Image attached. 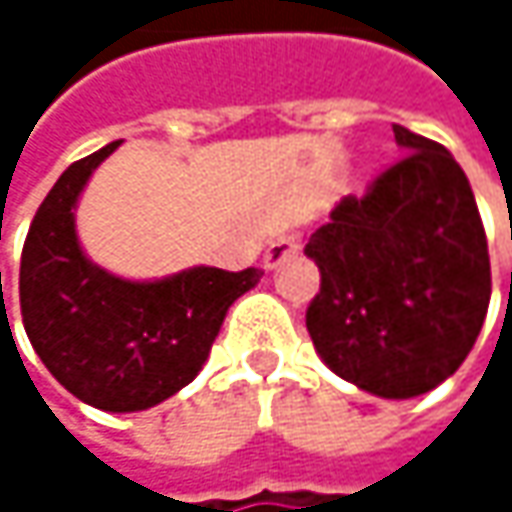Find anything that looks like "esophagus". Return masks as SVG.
<instances>
[{"label":"esophagus","instance_id":"esophagus-1","mask_svg":"<svg viewBox=\"0 0 512 512\" xmlns=\"http://www.w3.org/2000/svg\"><path fill=\"white\" fill-rule=\"evenodd\" d=\"M293 255H299V237L281 234V237H275V240L269 243V249H266V255H263V266H266V269H278L284 260H290Z\"/></svg>","mask_w":512,"mask_h":512}]
</instances>
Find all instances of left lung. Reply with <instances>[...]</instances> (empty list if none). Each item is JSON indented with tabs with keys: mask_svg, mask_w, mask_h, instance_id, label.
Masks as SVG:
<instances>
[{
	"mask_svg": "<svg viewBox=\"0 0 512 512\" xmlns=\"http://www.w3.org/2000/svg\"><path fill=\"white\" fill-rule=\"evenodd\" d=\"M403 159L364 198H341L305 255L320 293L305 326L332 373L385 400L457 373L486 320L492 275L483 222L460 162L394 124Z\"/></svg>",
	"mask_w": 512,
	"mask_h": 512,
	"instance_id": "1",
	"label": "left lung"
}]
</instances>
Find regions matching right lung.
Returning a JSON list of instances; mask_svg holds the SVG:
<instances>
[{
	"mask_svg": "<svg viewBox=\"0 0 512 512\" xmlns=\"http://www.w3.org/2000/svg\"><path fill=\"white\" fill-rule=\"evenodd\" d=\"M118 145L73 162L38 207L20 260V311L35 353L73 397L103 412H142L198 376L228 308L263 272L192 266L130 281L88 260L76 204Z\"/></svg>",
	"mask_w": 512,
	"mask_h": 512,
	"instance_id": "right-lung-1",
	"label": "right lung"
}]
</instances>
